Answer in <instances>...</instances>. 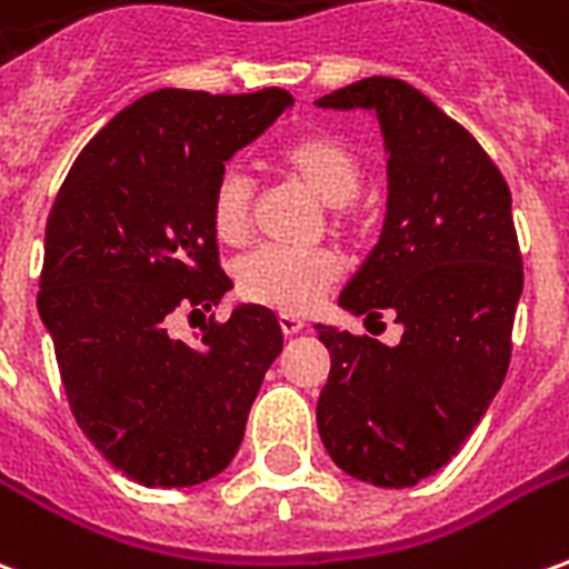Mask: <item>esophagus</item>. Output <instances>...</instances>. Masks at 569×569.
Returning a JSON list of instances; mask_svg holds the SVG:
<instances>
[{
	"instance_id": "esophagus-1",
	"label": "esophagus",
	"mask_w": 569,
	"mask_h": 569,
	"mask_svg": "<svg viewBox=\"0 0 569 569\" xmlns=\"http://www.w3.org/2000/svg\"><path fill=\"white\" fill-rule=\"evenodd\" d=\"M280 329H283V335H298L301 329H305V320L301 317H296V313H280Z\"/></svg>"
}]
</instances>
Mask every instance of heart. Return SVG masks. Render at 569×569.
<instances>
[{
    "instance_id": "obj_1",
    "label": "heart",
    "mask_w": 569,
    "mask_h": 569,
    "mask_svg": "<svg viewBox=\"0 0 569 569\" xmlns=\"http://www.w3.org/2000/svg\"><path fill=\"white\" fill-rule=\"evenodd\" d=\"M277 167L313 198L326 203L335 234H357L362 224L357 194L366 163L359 151L335 133H305L277 151ZM210 228L228 247H237L252 228V188L237 170H224L210 194ZM341 277V259L332 249H256L237 264V296L277 313H305Z\"/></svg>"
}]
</instances>
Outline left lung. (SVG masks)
Listing matches in <instances>:
<instances>
[{
  "label": "left lung",
  "mask_w": 569,
  "mask_h": 569,
  "mask_svg": "<svg viewBox=\"0 0 569 569\" xmlns=\"http://www.w3.org/2000/svg\"><path fill=\"white\" fill-rule=\"evenodd\" d=\"M317 106L378 116L387 216L338 305L402 326L396 347L317 326L332 357L317 427L347 476L411 488L460 451L509 369L525 286L512 194L476 137L406 81L371 76Z\"/></svg>",
  "instance_id": "8db88e82"
}]
</instances>
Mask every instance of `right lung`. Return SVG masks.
Listing matches in <instances>:
<instances>
[{
  "label": "right lung",
  "mask_w": 569,
  "mask_h": 569,
  "mask_svg": "<svg viewBox=\"0 0 569 569\" xmlns=\"http://www.w3.org/2000/svg\"><path fill=\"white\" fill-rule=\"evenodd\" d=\"M289 106L280 88L146 93L81 149L57 191L39 317L81 432L146 488L219 476L283 350L280 322L259 305L210 320L194 345L170 322L231 289L210 228L212 186Z\"/></svg>",
  "instance_id": "add662e5"
}]
</instances>
